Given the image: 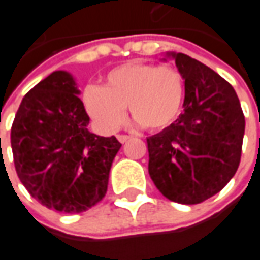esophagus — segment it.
I'll list each match as a JSON object with an SVG mask.
<instances>
[{"label": "esophagus", "instance_id": "34e87169", "mask_svg": "<svg viewBox=\"0 0 260 260\" xmlns=\"http://www.w3.org/2000/svg\"><path fill=\"white\" fill-rule=\"evenodd\" d=\"M117 139H118V141L121 142V143H125V142H126V141H129L131 136H128V135H118V136H117Z\"/></svg>", "mask_w": 260, "mask_h": 260}]
</instances>
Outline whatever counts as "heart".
<instances>
[{"label":"heart","instance_id":"1","mask_svg":"<svg viewBox=\"0 0 260 260\" xmlns=\"http://www.w3.org/2000/svg\"><path fill=\"white\" fill-rule=\"evenodd\" d=\"M184 94V78L178 69L129 62L111 69L103 87L87 86L82 102L97 128L106 134L118 129L126 106L136 124L160 131L178 118Z\"/></svg>","mask_w":260,"mask_h":260}]
</instances>
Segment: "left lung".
Listing matches in <instances>:
<instances>
[{
	"label": "left lung",
	"instance_id": "obj_1",
	"mask_svg": "<svg viewBox=\"0 0 260 260\" xmlns=\"http://www.w3.org/2000/svg\"><path fill=\"white\" fill-rule=\"evenodd\" d=\"M184 78V113L147 138L149 174L167 199L182 205L206 201L229 184L240 166L245 118L234 87L213 69L169 51Z\"/></svg>",
	"mask_w": 260,
	"mask_h": 260
}]
</instances>
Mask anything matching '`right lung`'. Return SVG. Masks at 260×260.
I'll use <instances>...</instances> for the list:
<instances>
[{"mask_svg":"<svg viewBox=\"0 0 260 260\" xmlns=\"http://www.w3.org/2000/svg\"><path fill=\"white\" fill-rule=\"evenodd\" d=\"M72 75L54 71L26 93L11 129L20 182L43 206L82 213L106 195L121 143L87 129L89 115Z\"/></svg>","mask_w":260,"mask_h":260,"instance_id":"obj_1","label":"right lung"}]
</instances>
